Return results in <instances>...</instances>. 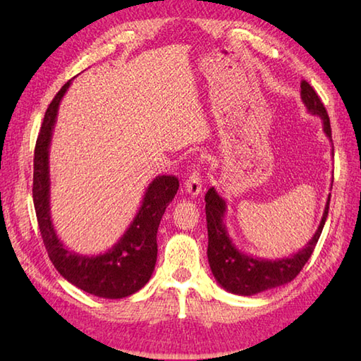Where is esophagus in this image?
Masks as SVG:
<instances>
[{"label":"esophagus","mask_w":361,"mask_h":361,"mask_svg":"<svg viewBox=\"0 0 361 361\" xmlns=\"http://www.w3.org/2000/svg\"><path fill=\"white\" fill-rule=\"evenodd\" d=\"M185 189L186 192L194 198L202 192V176H200V172L195 171V169L194 172L189 175V178L185 181Z\"/></svg>","instance_id":"obj_1"}]
</instances>
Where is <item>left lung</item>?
Here are the masks:
<instances>
[{"label":"left lung","instance_id":"obj_1","mask_svg":"<svg viewBox=\"0 0 361 361\" xmlns=\"http://www.w3.org/2000/svg\"><path fill=\"white\" fill-rule=\"evenodd\" d=\"M301 99L305 110L323 121V132L327 136V140L332 142L331 121H329L327 111L323 102L319 101L315 90L305 80L301 82ZM204 202L209 239L208 260L214 278L219 282V286L229 291V293L239 296H252L260 293V291L288 283L302 270V267L310 259L313 250H315V245L324 228L331 195L327 197L323 217H321L318 229L312 239L305 243L304 248L296 251L295 255L281 259L256 257L235 247L225 224L228 206L225 198L220 197L216 188H209L204 195Z\"/></svg>","mask_w":361,"mask_h":361}]
</instances>
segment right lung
<instances>
[{"mask_svg":"<svg viewBox=\"0 0 361 361\" xmlns=\"http://www.w3.org/2000/svg\"><path fill=\"white\" fill-rule=\"evenodd\" d=\"M71 80L48 106L38 135L34 155V206L46 251L60 276L78 288L105 299H121L136 293L152 278L157 264V233L166 208L178 190V180L171 175L153 178L128 228L119 240L101 255H82L66 248L57 235L51 217L49 145L57 111Z\"/></svg>","mask_w":361,"mask_h":361,"instance_id":"right-lung-1","label":"right lung"}]
</instances>
